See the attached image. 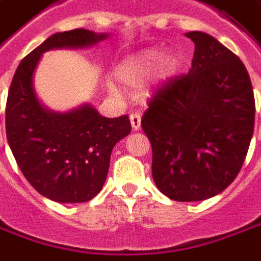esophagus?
I'll return each instance as SVG.
<instances>
[{"mask_svg": "<svg viewBox=\"0 0 261 261\" xmlns=\"http://www.w3.org/2000/svg\"><path fill=\"white\" fill-rule=\"evenodd\" d=\"M130 121H131V127H133V130L137 131L138 128H140V125H141V114H140L138 111L131 113Z\"/></svg>", "mask_w": 261, "mask_h": 261, "instance_id": "1", "label": "esophagus"}]
</instances>
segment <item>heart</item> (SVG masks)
<instances>
[{
    "label": "heart",
    "instance_id": "b5f03b06",
    "mask_svg": "<svg viewBox=\"0 0 261 261\" xmlns=\"http://www.w3.org/2000/svg\"><path fill=\"white\" fill-rule=\"evenodd\" d=\"M174 57H164L160 49H147L137 56L128 57L117 68V77L125 84H138L159 67V77L168 79L177 70Z\"/></svg>",
    "mask_w": 261,
    "mask_h": 261
}]
</instances>
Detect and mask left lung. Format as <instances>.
Listing matches in <instances>:
<instances>
[{
	"label": "left lung",
	"mask_w": 261,
	"mask_h": 261,
	"mask_svg": "<svg viewBox=\"0 0 261 261\" xmlns=\"http://www.w3.org/2000/svg\"><path fill=\"white\" fill-rule=\"evenodd\" d=\"M194 42L187 74L163 81L141 127L151 143L153 180L175 201H201L234 181L254 130V94L242 60L212 35Z\"/></svg>",
	"instance_id": "8db88e82"
}]
</instances>
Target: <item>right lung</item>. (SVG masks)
Segmentation results:
<instances>
[{"label": "right lung", "mask_w": 261, "mask_h": 261, "mask_svg": "<svg viewBox=\"0 0 261 261\" xmlns=\"http://www.w3.org/2000/svg\"><path fill=\"white\" fill-rule=\"evenodd\" d=\"M106 37L84 28L51 35L22 58L10 86L5 107L10 148L27 181L54 201L84 203L100 193L113 147L130 134L131 123L128 116L106 118L88 104L51 113L34 93V70L48 49L87 47Z\"/></svg>", "instance_id": "add662e5"}]
</instances>
